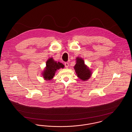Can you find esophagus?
I'll list each match as a JSON object with an SVG mask.
<instances>
[{"label": "esophagus", "mask_w": 132, "mask_h": 132, "mask_svg": "<svg viewBox=\"0 0 132 132\" xmlns=\"http://www.w3.org/2000/svg\"><path fill=\"white\" fill-rule=\"evenodd\" d=\"M65 67L66 68H68V66H69V64H68V62H65Z\"/></svg>", "instance_id": "1"}]
</instances>
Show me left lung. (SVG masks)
<instances>
[{"label": "left lung", "mask_w": 132, "mask_h": 132, "mask_svg": "<svg viewBox=\"0 0 132 132\" xmlns=\"http://www.w3.org/2000/svg\"><path fill=\"white\" fill-rule=\"evenodd\" d=\"M76 63L74 67L77 77L83 81L88 80L92 75V70L86 65L82 58L77 57Z\"/></svg>", "instance_id": "left-lung-1"}]
</instances>
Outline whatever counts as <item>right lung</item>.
Here are the masks:
<instances>
[{
	"instance_id": "right-lung-1",
	"label": "right lung",
	"mask_w": 132,
	"mask_h": 132,
	"mask_svg": "<svg viewBox=\"0 0 132 132\" xmlns=\"http://www.w3.org/2000/svg\"><path fill=\"white\" fill-rule=\"evenodd\" d=\"M64 65L59 62H57L52 57H50L46 61V67L42 73V76L45 80L49 81L52 79L57 70L64 68Z\"/></svg>"
}]
</instances>
